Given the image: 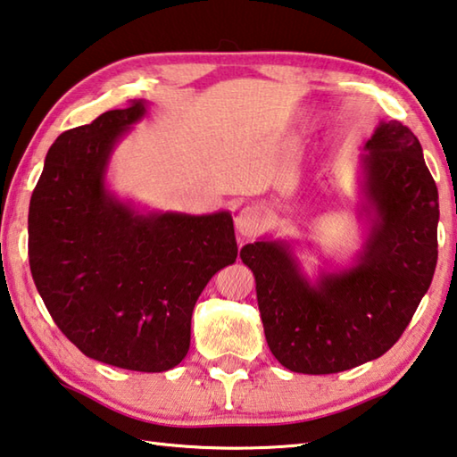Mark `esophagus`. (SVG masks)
Segmentation results:
<instances>
[{
    "label": "esophagus",
    "mask_w": 457,
    "mask_h": 457,
    "mask_svg": "<svg viewBox=\"0 0 457 457\" xmlns=\"http://www.w3.org/2000/svg\"><path fill=\"white\" fill-rule=\"evenodd\" d=\"M263 226L262 213L255 207H244L242 212L236 215V229L242 237H253Z\"/></svg>",
    "instance_id": "esophagus-1"
}]
</instances>
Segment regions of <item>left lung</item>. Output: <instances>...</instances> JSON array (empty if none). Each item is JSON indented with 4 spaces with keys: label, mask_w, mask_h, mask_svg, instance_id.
<instances>
[{
    "label": "left lung",
    "mask_w": 457,
    "mask_h": 457,
    "mask_svg": "<svg viewBox=\"0 0 457 457\" xmlns=\"http://www.w3.org/2000/svg\"><path fill=\"white\" fill-rule=\"evenodd\" d=\"M363 242L347 265L305 273L289 239L239 252L255 278L265 342L289 371L337 373L378 360L416 313L437 262L439 202L420 139L379 121L360 162Z\"/></svg>",
    "instance_id": "obj_1"
}]
</instances>
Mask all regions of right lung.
<instances>
[{"mask_svg":"<svg viewBox=\"0 0 457 457\" xmlns=\"http://www.w3.org/2000/svg\"><path fill=\"white\" fill-rule=\"evenodd\" d=\"M145 99L55 139L29 202V268L70 342L131 371L186 358L207 281L237 257L231 213L149 212L112 192L113 149L147 113Z\"/></svg>","mask_w":457,"mask_h":457,"instance_id":"add662e5","label":"right lung"}]
</instances>
